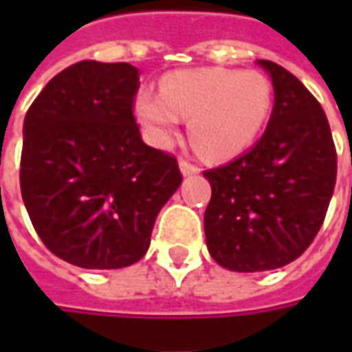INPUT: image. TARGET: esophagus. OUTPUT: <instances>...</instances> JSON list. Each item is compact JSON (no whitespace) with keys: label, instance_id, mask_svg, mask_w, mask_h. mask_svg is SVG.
Listing matches in <instances>:
<instances>
[{"label":"esophagus","instance_id":"obj_1","mask_svg":"<svg viewBox=\"0 0 352 352\" xmlns=\"http://www.w3.org/2000/svg\"><path fill=\"white\" fill-rule=\"evenodd\" d=\"M180 170H182L184 176H192V174L199 172V166L194 164L192 160H188V158H180Z\"/></svg>","mask_w":352,"mask_h":352}]
</instances>
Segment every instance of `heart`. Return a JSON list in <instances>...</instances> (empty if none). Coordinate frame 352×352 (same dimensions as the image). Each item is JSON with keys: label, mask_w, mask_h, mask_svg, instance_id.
I'll use <instances>...</instances> for the list:
<instances>
[{"label": "heart", "mask_w": 352, "mask_h": 352, "mask_svg": "<svg viewBox=\"0 0 352 352\" xmlns=\"http://www.w3.org/2000/svg\"><path fill=\"white\" fill-rule=\"evenodd\" d=\"M270 107L272 86L261 72L201 68L168 74L160 91L141 89L133 109L158 146L172 141L184 117L197 153L229 158L258 137Z\"/></svg>", "instance_id": "obj_1"}]
</instances>
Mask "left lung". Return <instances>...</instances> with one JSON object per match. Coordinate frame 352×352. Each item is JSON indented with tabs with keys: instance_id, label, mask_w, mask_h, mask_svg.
Masks as SVG:
<instances>
[{
	"instance_id": "obj_1",
	"label": "left lung",
	"mask_w": 352,
	"mask_h": 352,
	"mask_svg": "<svg viewBox=\"0 0 352 352\" xmlns=\"http://www.w3.org/2000/svg\"><path fill=\"white\" fill-rule=\"evenodd\" d=\"M274 107L258 142L210 168L206 243L213 261L235 272L286 266L314 243L337 180V151L323 107L304 84L270 60Z\"/></svg>"
}]
</instances>
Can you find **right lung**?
I'll use <instances>...</instances> for the list:
<instances>
[{
  "mask_svg": "<svg viewBox=\"0 0 352 352\" xmlns=\"http://www.w3.org/2000/svg\"><path fill=\"white\" fill-rule=\"evenodd\" d=\"M139 84L127 62H76L25 116V208L45 247L80 268L141 261L158 211L182 184L176 156L142 142L133 113Z\"/></svg>",
  "mask_w": 352,
  "mask_h": 352,
  "instance_id": "1",
  "label": "right lung"
}]
</instances>
